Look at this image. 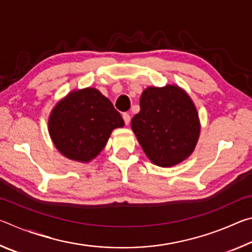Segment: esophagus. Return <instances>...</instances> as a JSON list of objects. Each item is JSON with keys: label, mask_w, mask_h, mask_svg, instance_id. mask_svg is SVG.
Listing matches in <instances>:
<instances>
[{"label": "esophagus", "mask_w": 252, "mask_h": 252, "mask_svg": "<svg viewBox=\"0 0 252 252\" xmlns=\"http://www.w3.org/2000/svg\"><path fill=\"white\" fill-rule=\"evenodd\" d=\"M122 118H123V120H125V123H126V125L127 126V125H129V123H130V114L129 113H123L122 114Z\"/></svg>", "instance_id": "1"}]
</instances>
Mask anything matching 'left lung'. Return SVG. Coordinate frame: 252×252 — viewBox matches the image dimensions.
Segmentation results:
<instances>
[{"label":"left lung","mask_w":252,"mask_h":252,"mask_svg":"<svg viewBox=\"0 0 252 252\" xmlns=\"http://www.w3.org/2000/svg\"><path fill=\"white\" fill-rule=\"evenodd\" d=\"M131 127L147 157L160 167H172L187 159L200 133L197 109L177 85L146 89Z\"/></svg>","instance_id":"8db88e82"}]
</instances>
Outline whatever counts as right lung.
I'll return each instance as SVG.
<instances>
[{
	"instance_id": "right-lung-1",
	"label": "right lung",
	"mask_w": 252,
	"mask_h": 252,
	"mask_svg": "<svg viewBox=\"0 0 252 252\" xmlns=\"http://www.w3.org/2000/svg\"><path fill=\"white\" fill-rule=\"evenodd\" d=\"M125 126L111 101L93 88L71 92L49 119L52 141L63 156L89 162L101 152L113 129Z\"/></svg>"
}]
</instances>
